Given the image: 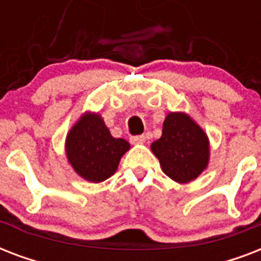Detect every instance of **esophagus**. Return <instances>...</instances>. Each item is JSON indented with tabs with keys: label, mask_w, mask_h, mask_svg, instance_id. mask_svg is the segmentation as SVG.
Returning a JSON list of instances; mask_svg holds the SVG:
<instances>
[{
	"label": "esophagus",
	"mask_w": 261,
	"mask_h": 261,
	"mask_svg": "<svg viewBox=\"0 0 261 261\" xmlns=\"http://www.w3.org/2000/svg\"><path fill=\"white\" fill-rule=\"evenodd\" d=\"M130 141H131V143H143L145 142V137H143V135H133V137H131L130 138Z\"/></svg>",
	"instance_id": "34e87169"
}]
</instances>
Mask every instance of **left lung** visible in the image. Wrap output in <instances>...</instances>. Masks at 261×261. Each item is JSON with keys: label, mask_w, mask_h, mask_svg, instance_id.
<instances>
[{"label": "left lung", "mask_w": 261, "mask_h": 261, "mask_svg": "<svg viewBox=\"0 0 261 261\" xmlns=\"http://www.w3.org/2000/svg\"><path fill=\"white\" fill-rule=\"evenodd\" d=\"M164 173L177 182H188L202 173L208 163V139L186 114L172 112L165 118L163 135L151 143Z\"/></svg>", "instance_id": "8db88e82"}]
</instances>
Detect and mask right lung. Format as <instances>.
Here are the masks:
<instances>
[{"mask_svg":"<svg viewBox=\"0 0 261 261\" xmlns=\"http://www.w3.org/2000/svg\"><path fill=\"white\" fill-rule=\"evenodd\" d=\"M130 143L114 138L98 115H85L66 139L67 159L74 171L92 182L104 181L118 169Z\"/></svg>","mask_w":261,"mask_h":261,"instance_id":"obj_1","label":"right lung"}]
</instances>
